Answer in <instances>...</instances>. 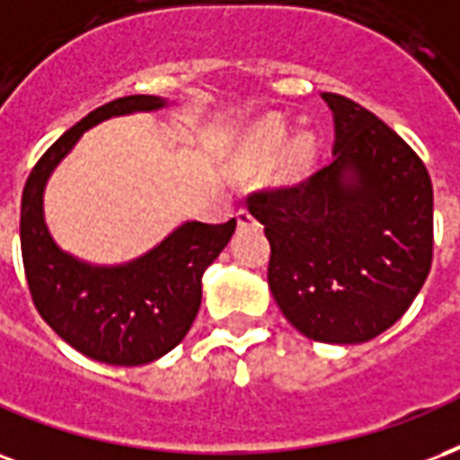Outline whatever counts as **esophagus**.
Instances as JSON below:
<instances>
[{
	"label": "esophagus",
	"instance_id": "34e87169",
	"mask_svg": "<svg viewBox=\"0 0 460 460\" xmlns=\"http://www.w3.org/2000/svg\"><path fill=\"white\" fill-rule=\"evenodd\" d=\"M234 217H237V223H240V226H250V223H254V216L250 213V210H247V208L237 210V213H234Z\"/></svg>",
	"mask_w": 460,
	"mask_h": 460
}]
</instances>
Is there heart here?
<instances>
[{
    "label": "heart",
    "instance_id": "b5f03b06",
    "mask_svg": "<svg viewBox=\"0 0 460 460\" xmlns=\"http://www.w3.org/2000/svg\"><path fill=\"white\" fill-rule=\"evenodd\" d=\"M287 143L290 144L289 147L286 146ZM284 148L288 149L287 153L283 152ZM316 149L318 144L314 132L301 129L289 142V124L277 115L264 117L254 124L240 144L233 159V171L237 176H252V173L274 166L284 154V159H281L284 181H301L314 166Z\"/></svg>",
    "mask_w": 460,
    "mask_h": 460
}]
</instances>
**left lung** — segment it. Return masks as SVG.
Returning <instances> with one entry per match:
<instances>
[{"label":"left lung","mask_w":460,"mask_h":460,"mask_svg":"<svg viewBox=\"0 0 460 460\" xmlns=\"http://www.w3.org/2000/svg\"><path fill=\"white\" fill-rule=\"evenodd\" d=\"M333 161L291 189L247 198L270 240V289L311 341L353 345L400 321L434 252V190L400 134L336 93Z\"/></svg>","instance_id":"obj_1"}]
</instances>
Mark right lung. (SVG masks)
<instances>
[{"label": "right lung", "mask_w": 460, "mask_h": 460, "mask_svg": "<svg viewBox=\"0 0 460 460\" xmlns=\"http://www.w3.org/2000/svg\"><path fill=\"white\" fill-rule=\"evenodd\" d=\"M166 105L164 97L129 95L97 107L43 154L23 186L22 257L33 304L66 343L107 365L152 363L186 338L200 308L203 271L226 250L237 223L189 220L142 257L105 267L83 262L53 243L43 220V190L90 127Z\"/></svg>", "instance_id": "right-lung-1"}]
</instances>
